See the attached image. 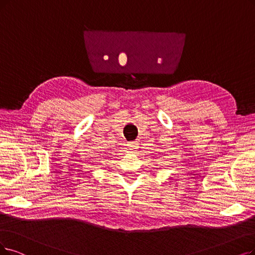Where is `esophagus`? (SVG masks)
<instances>
[{
	"label": "esophagus",
	"mask_w": 255,
	"mask_h": 255,
	"mask_svg": "<svg viewBox=\"0 0 255 255\" xmlns=\"http://www.w3.org/2000/svg\"><path fill=\"white\" fill-rule=\"evenodd\" d=\"M128 145V148L130 150H135V149L138 148V141H131V142H129Z\"/></svg>",
	"instance_id": "34e87169"
}]
</instances>
